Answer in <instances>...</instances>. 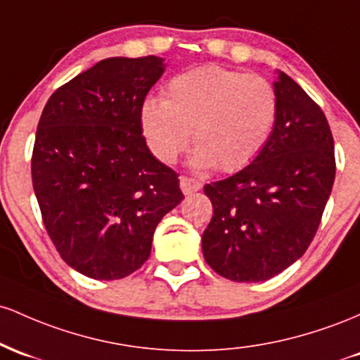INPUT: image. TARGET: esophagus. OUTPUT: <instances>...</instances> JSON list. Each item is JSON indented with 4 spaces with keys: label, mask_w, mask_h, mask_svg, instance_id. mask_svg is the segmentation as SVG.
<instances>
[{
    "label": "esophagus",
    "mask_w": 360,
    "mask_h": 360,
    "mask_svg": "<svg viewBox=\"0 0 360 360\" xmlns=\"http://www.w3.org/2000/svg\"><path fill=\"white\" fill-rule=\"evenodd\" d=\"M202 187V184L195 179H188V176H180V188L184 193L197 192Z\"/></svg>",
    "instance_id": "esophagus-1"
}]
</instances>
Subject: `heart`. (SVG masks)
<instances>
[{
	"label": "heart",
	"instance_id": "obj_1",
	"mask_svg": "<svg viewBox=\"0 0 360 360\" xmlns=\"http://www.w3.org/2000/svg\"><path fill=\"white\" fill-rule=\"evenodd\" d=\"M278 98L272 83L236 70L200 66L172 78L165 98L141 103L139 124L148 148L161 163L179 160L192 139L191 165L234 172L265 148L276 129Z\"/></svg>",
	"mask_w": 360,
	"mask_h": 360
}]
</instances>
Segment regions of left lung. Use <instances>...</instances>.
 <instances>
[{
  "label": "left lung",
  "mask_w": 360,
  "mask_h": 360,
  "mask_svg": "<svg viewBox=\"0 0 360 360\" xmlns=\"http://www.w3.org/2000/svg\"><path fill=\"white\" fill-rule=\"evenodd\" d=\"M278 117L257 158L207 184L212 219L202 252L214 272L234 282L277 276L308 250L335 180L333 136L308 93L277 71Z\"/></svg>",
  "instance_id": "8db88e82"
}]
</instances>
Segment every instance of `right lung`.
Listing matches in <instances>:
<instances>
[{"instance_id": "right-lung-1", "label": "right lung", "mask_w": 360, "mask_h": 360, "mask_svg": "<svg viewBox=\"0 0 360 360\" xmlns=\"http://www.w3.org/2000/svg\"><path fill=\"white\" fill-rule=\"evenodd\" d=\"M167 64L108 58L52 93L40 115L32 181L59 255L83 276L115 281L149 258L161 217L184 199L153 156L139 108Z\"/></svg>"}]
</instances>
